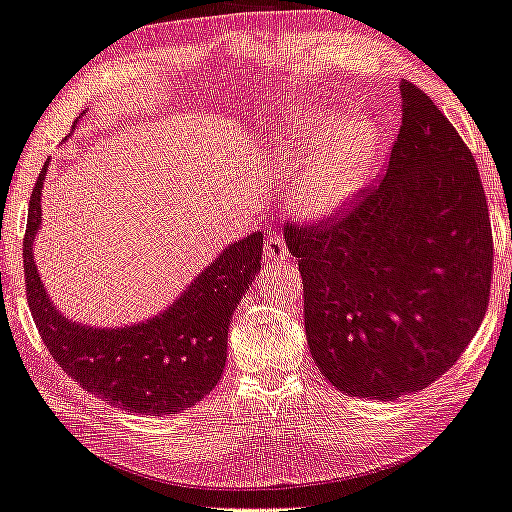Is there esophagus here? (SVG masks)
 Instances as JSON below:
<instances>
[{
    "label": "esophagus",
    "instance_id": "obj_1",
    "mask_svg": "<svg viewBox=\"0 0 512 512\" xmlns=\"http://www.w3.org/2000/svg\"><path fill=\"white\" fill-rule=\"evenodd\" d=\"M289 256V249L283 236L271 234L265 241V260L267 263H276V260H285Z\"/></svg>",
    "mask_w": 512,
    "mask_h": 512
}]
</instances>
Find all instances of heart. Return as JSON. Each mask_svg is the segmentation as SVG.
I'll use <instances>...</instances> for the list:
<instances>
[{
	"mask_svg": "<svg viewBox=\"0 0 512 512\" xmlns=\"http://www.w3.org/2000/svg\"><path fill=\"white\" fill-rule=\"evenodd\" d=\"M340 119V112H309L294 137L276 150V163L287 172L307 165L294 198L314 218L342 212L364 190L380 150V132L371 119L362 114Z\"/></svg>",
	"mask_w": 512,
	"mask_h": 512,
	"instance_id": "1",
	"label": "heart"
}]
</instances>
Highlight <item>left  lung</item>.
Segmentation results:
<instances>
[{"instance_id":"8db88e82","label":"left lung","mask_w":512,"mask_h":512,"mask_svg":"<svg viewBox=\"0 0 512 512\" xmlns=\"http://www.w3.org/2000/svg\"><path fill=\"white\" fill-rule=\"evenodd\" d=\"M402 128L382 181L347 212L285 225L320 373L351 398L395 400L453 367L488 309L493 232L471 150L400 83Z\"/></svg>"}]
</instances>
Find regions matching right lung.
Segmentation results:
<instances>
[{
	"label": "right lung",
	"mask_w": 512,
	"mask_h": 512,
	"mask_svg": "<svg viewBox=\"0 0 512 512\" xmlns=\"http://www.w3.org/2000/svg\"><path fill=\"white\" fill-rule=\"evenodd\" d=\"M46 170L48 161L30 196L24 274L30 314L50 356L88 393L128 413L190 409L221 380L229 322L260 271L263 232L223 249L159 316L117 329L79 325L52 305L33 260Z\"/></svg>",
	"instance_id": "right-lung-1"
}]
</instances>
